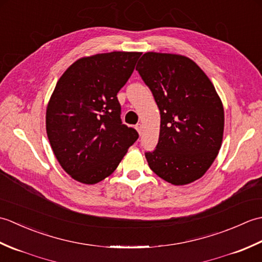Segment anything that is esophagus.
<instances>
[{"label":"esophagus","instance_id":"esophagus-1","mask_svg":"<svg viewBox=\"0 0 262 262\" xmlns=\"http://www.w3.org/2000/svg\"><path fill=\"white\" fill-rule=\"evenodd\" d=\"M135 128H136V130L138 132V134H140V135L143 134V126H142L141 124H137V125L135 126Z\"/></svg>","mask_w":262,"mask_h":262}]
</instances>
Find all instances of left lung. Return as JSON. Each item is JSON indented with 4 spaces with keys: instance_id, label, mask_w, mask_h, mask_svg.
Here are the masks:
<instances>
[{
    "instance_id": "1",
    "label": "left lung",
    "mask_w": 262,
    "mask_h": 262,
    "mask_svg": "<svg viewBox=\"0 0 262 262\" xmlns=\"http://www.w3.org/2000/svg\"><path fill=\"white\" fill-rule=\"evenodd\" d=\"M136 71L151 90L160 115V136L145 152L149 168L182 186L202 178L222 145L224 109L213 83L190 58L145 53Z\"/></svg>"
}]
</instances>
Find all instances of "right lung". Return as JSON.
<instances>
[{
	"instance_id": "obj_1",
	"label": "right lung",
	"mask_w": 262,
	"mask_h": 262,
	"mask_svg": "<svg viewBox=\"0 0 262 262\" xmlns=\"http://www.w3.org/2000/svg\"><path fill=\"white\" fill-rule=\"evenodd\" d=\"M142 53L113 52L77 59L60 76L47 105L55 157L75 179L94 185L110 176L138 138L122 124L117 93Z\"/></svg>"
}]
</instances>
